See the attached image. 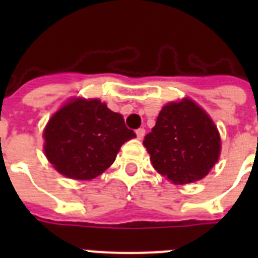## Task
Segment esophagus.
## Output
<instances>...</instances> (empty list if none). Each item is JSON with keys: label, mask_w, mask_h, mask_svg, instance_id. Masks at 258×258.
I'll use <instances>...</instances> for the list:
<instances>
[{"label": "esophagus", "mask_w": 258, "mask_h": 258, "mask_svg": "<svg viewBox=\"0 0 258 258\" xmlns=\"http://www.w3.org/2000/svg\"><path fill=\"white\" fill-rule=\"evenodd\" d=\"M145 133H146V131L143 129V127H140V129H137L136 131V134H137V137H138V140H142L143 137H145Z\"/></svg>", "instance_id": "1"}]
</instances>
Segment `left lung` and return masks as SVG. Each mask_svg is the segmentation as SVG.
Listing matches in <instances>:
<instances>
[{"instance_id":"obj_1","label":"left lung","mask_w":258,"mask_h":258,"mask_svg":"<svg viewBox=\"0 0 258 258\" xmlns=\"http://www.w3.org/2000/svg\"><path fill=\"white\" fill-rule=\"evenodd\" d=\"M143 145L155 169L177 184L206 177L217 163L221 150L216 125L190 99L164 106Z\"/></svg>"}]
</instances>
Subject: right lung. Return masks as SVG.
<instances>
[{
  "label": "right lung",
  "instance_id": "right-lung-1",
  "mask_svg": "<svg viewBox=\"0 0 258 258\" xmlns=\"http://www.w3.org/2000/svg\"><path fill=\"white\" fill-rule=\"evenodd\" d=\"M44 137L45 154L59 173L93 179L115 161L120 147L136 133L101 101L75 99L54 113Z\"/></svg>",
  "mask_w": 258,
  "mask_h": 258
}]
</instances>
